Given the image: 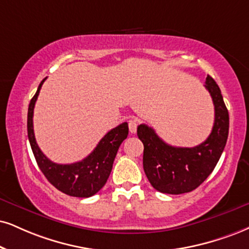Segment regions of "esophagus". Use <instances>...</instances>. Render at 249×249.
I'll return each mask as SVG.
<instances>
[{
	"instance_id": "obj_1",
	"label": "esophagus",
	"mask_w": 249,
	"mask_h": 249,
	"mask_svg": "<svg viewBox=\"0 0 249 249\" xmlns=\"http://www.w3.org/2000/svg\"><path fill=\"white\" fill-rule=\"evenodd\" d=\"M128 125H129V131L131 134H135L137 130V120L134 118H130L128 121Z\"/></svg>"
}]
</instances>
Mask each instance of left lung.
<instances>
[{"instance_id": "8db88e82", "label": "left lung", "mask_w": 249, "mask_h": 249, "mask_svg": "<svg viewBox=\"0 0 249 249\" xmlns=\"http://www.w3.org/2000/svg\"><path fill=\"white\" fill-rule=\"evenodd\" d=\"M204 87L213 98L214 122L203 143L194 148L172 146L149 125L137 127V136L144 145V172L158 192L179 195L196 189L210 176L222 156L229 136V112L219 87L209 75Z\"/></svg>"}]
</instances>
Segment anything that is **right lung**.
Segmentation results:
<instances>
[{
  "mask_svg": "<svg viewBox=\"0 0 249 249\" xmlns=\"http://www.w3.org/2000/svg\"><path fill=\"white\" fill-rule=\"evenodd\" d=\"M45 81L46 78L39 84L38 90L30 101L27 110V136L36 164L46 179L60 192L75 197H90L105 186L119 146L128 136V124L124 122L109 130L100 140L93 151L83 160L64 165L53 162L39 149L33 131V110L40 89Z\"/></svg>",
  "mask_w": 249,
  "mask_h": 249,
  "instance_id": "1",
  "label": "right lung"
}]
</instances>
